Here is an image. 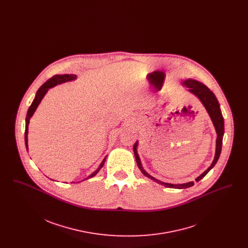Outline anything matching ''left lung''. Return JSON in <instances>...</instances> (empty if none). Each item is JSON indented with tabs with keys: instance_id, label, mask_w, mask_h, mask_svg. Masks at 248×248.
Segmentation results:
<instances>
[{
	"instance_id": "8db88e82",
	"label": "left lung",
	"mask_w": 248,
	"mask_h": 248,
	"mask_svg": "<svg viewBox=\"0 0 248 248\" xmlns=\"http://www.w3.org/2000/svg\"><path fill=\"white\" fill-rule=\"evenodd\" d=\"M183 84H185L187 87H189V90L197 95L199 98H200L202 103L203 104V106L205 107L208 114L210 115L211 120H212L213 124L216 127L217 130V148H216V155H215V158H214V161H213L212 165L211 166H209V168L207 170H205L201 176L196 178V181L198 182L199 180H201L202 177H204L213 167L214 165L217 164L218 158H219V155L221 153V148H222V140H223V135H224V120H223V116H222V113H221V110H220V108H219V104H218V101L216 97V95L214 94L212 91L204 84L200 83V82H197L195 80H186L184 81ZM137 143L134 145V153H135V156H136V160H137V164L139 165L140 169L141 170L142 173L146 176V177H150L151 179L154 180L155 182L161 184V185H164L166 188H174V189H186V188H189L191 186L194 185V182H189V183H185V184H179V185H175V184H169V183H165V182H162L160 180H157L156 178H154V177L150 176L143 168H142L141 163H140V157L138 155L137 153Z\"/></svg>"
}]
</instances>
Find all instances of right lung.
<instances>
[{"instance_id": "right-lung-1", "label": "right lung", "mask_w": 248, "mask_h": 248, "mask_svg": "<svg viewBox=\"0 0 248 248\" xmlns=\"http://www.w3.org/2000/svg\"><path fill=\"white\" fill-rule=\"evenodd\" d=\"M74 79H76V75H74V74H63V75H55V76H53L52 78H50V79H48L47 81L46 82V83H44L39 89H38V91H37V93H36L35 98H34V100L32 101V103H31V105L30 106L29 108V109H28V113H27V117H26V128H25V143H26V148H27V150H28V125H29V122H30V119L31 117L33 115V113H34V111H35L36 108H37V107L38 105L40 104V102H41V100L43 99V97H44V95L46 94V92H47L48 88H51V87H53V86H55V85H57V84H59V83H65V82H69V81H71V80H74ZM105 160H106V157L104 158V160H103V162L101 163V165H99V167L97 168V170L96 171H94V173L92 174V175H90L89 177H87V178H89V177H94L96 175V173L100 170V168L103 166L104 165V163H105ZM86 178V179H87Z\"/></svg>"}]
</instances>
